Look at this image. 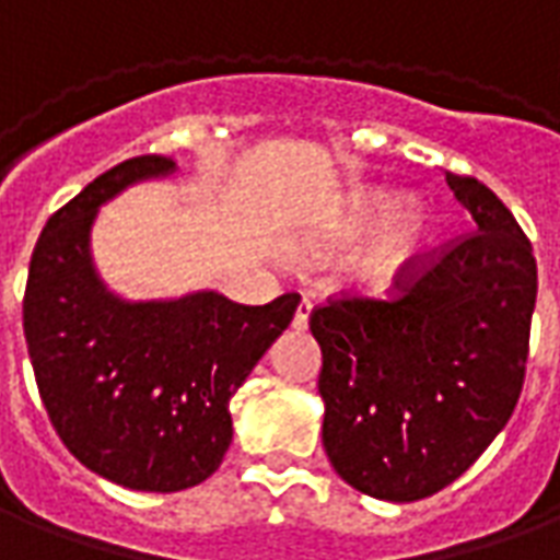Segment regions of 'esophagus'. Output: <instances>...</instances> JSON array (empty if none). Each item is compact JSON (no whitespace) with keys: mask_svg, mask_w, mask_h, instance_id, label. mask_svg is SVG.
Returning <instances> with one entry per match:
<instances>
[{"mask_svg":"<svg viewBox=\"0 0 560 560\" xmlns=\"http://www.w3.org/2000/svg\"><path fill=\"white\" fill-rule=\"evenodd\" d=\"M308 315H312V303H308V300H303V303L296 305V315H293V329L308 327Z\"/></svg>","mask_w":560,"mask_h":560,"instance_id":"esophagus-1","label":"esophagus"}]
</instances>
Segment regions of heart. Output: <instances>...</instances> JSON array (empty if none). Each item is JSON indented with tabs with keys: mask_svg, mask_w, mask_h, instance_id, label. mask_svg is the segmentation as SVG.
<instances>
[{
	"mask_svg": "<svg viewBox=\"0 0 560 560\" xmlns=\"http://www.w3.org/2000/svg\"><path fill=\"white\" fill-rule=\"evenodd\" d=\"M389 209H393L389 191L357 195L332 236V245L353 243L387 221L381 240L369 248V255L360 264L363 281H369L377 291H387L393 281H399L413 267V260L429 248L434 236V215L422 203H405L393 215Z\"/></svg>",
	"mask_w": 560,
	"mask_h": 560,
	"instance_id": "obj_1",
	"label": "heart"
}]
</instances>
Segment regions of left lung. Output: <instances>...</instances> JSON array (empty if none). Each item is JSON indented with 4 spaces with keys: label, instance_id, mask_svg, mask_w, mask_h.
<instances>
[{
    "label": "left lung",
    "instance_id": "8db88e82",
    "mask_svg": "<svg viewBox=\"0 0 560 560\" xmlns=\"http://www.w3.org/2000/svg\"><path fill=\"white\" fill-rule=\"evenodd\" d=\"M446 185L477 231L417 257L387 300L339 296L308 317L329 462L357 492L396 504L441 492L482 456L528 363V236L480 179L446 173Z\"/></svg>",
    "mask_w": 560,
    "mask_h": 560
}]
</instances>
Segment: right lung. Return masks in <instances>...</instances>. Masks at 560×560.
Listing matches in <instances>:
<instances>
[{
	"instance_id": "right-lung-1",
	"label": "right lung",
	"mask_w": 560,
	"mask_h": 560,
	"mask_svg": "<svg viewBox=\"0 0 560 560\" xmlns=\"http://www.w3.org/2000/svg\"><path fill=\"white\" fill-rule=\"evenodd\" d=\"M176 171L138 155L50 215L30 260L23 332L47 417L68 453L138 492H183L215 474L231 399L293 320L296 293L240 305L215 291L128 303L92 264V224L122 188Z\"/></svg>"
}]
</instances>
